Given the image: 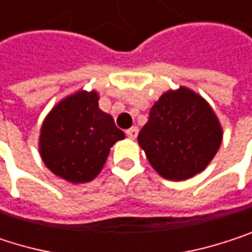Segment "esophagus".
I'll use <instances>...</instances> for the list:
<instances>
[{
    "label": "esophagus",
    "mask_w": 252,
    "mask_h": 252,
    "mask_svg": "<svg viewBox=\"0 0 252 252\" xmlns=\"http://www.w3.org/2000/svg\"><path fill=\"white\" fill-rule=\"evenodd\" d=\"M125 134H127V137H128V139H136V137H137V134H139V130H137L136 127H131L130 130L125 131Z\"/></svg>",
    "instance_id": "esophagus-1"
}]
</instances>
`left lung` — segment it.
Segmentation results:
<instances>
[{"label": "left lung", "instance_id": "8db88e82", "mask_svg": "<svg viewBox=\"0 0 252 252\" xmlns=\"http://www.w3.org/2000/svg\"><path fill=\"white\" fill-rule=\"evenodd\" d=\"M221 137L220 122L210 104L180 87L154 104L137 140L151 165L164 179L179 182L193 177L211 162Z\"/></svg>", "mask_w": 252, "mask_h": 252}]
</instances>
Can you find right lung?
Instances as JSON below:
<instances>
[{
  "label": "right lung",
  "instance_id": "obj_1",
  "mask_svg": "<svg viewBox=\"0 0 252 252\" xmlns=\"http://www.w3.org/2000/svg\"><path fill=\"white\" fill-rule=\"evenodd\" d=\"M124 137L113 118L98 109L97 93L78 91L62 100L45 118L39 152L56 176L85 183L101 171L110 148Z\"/></svg>",
  "mask_w": 252,
  "mask_h": 252
}]
</instances>
